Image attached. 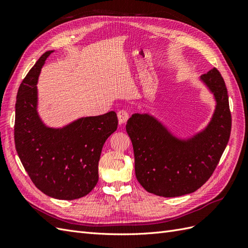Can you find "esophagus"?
Returning a JSON list of instances; mask_svg holds the SVG:
<instances>
[{"mask_svg":"<svg viewBox=\"0 0 248 248\" xmlns=\"http://www.w3.org/2000/svg\"><path fill=\"white\" fill-rule=\"evenodd\" d=\"M128 118H129V114L126 110L122 109V110H119L118 111V120H119V123L120 124L126 123V121H127V120H128Z\"/></svg>","mask_w":248,"mask_h":248,"instance_id":"obj_1","label":"esophagus"}]
</instances>
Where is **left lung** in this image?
<instances>
[{"instance_id": "8db88e82", "label": "left lung", "mask_w": 248, "mask_h": 248, "mask_svg": "<svg viewBox=\"0 0 248 248\" xmlns=\"http://www.w3.org/2000/svg\"><path fill=\"white\" fill-rule=\"evenodd\" d=\"M200 79L213 94L216 106L208 125L192 137L174 136L148 112L133 114L127 121L136 176L150 193L175 198L198 190L213 174L228 145L232 118L224 80L216 68Z\"/></svg>"}]
</instances>
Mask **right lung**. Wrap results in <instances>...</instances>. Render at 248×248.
<instances>
[{
  "instance_id": "obj_1",
  "label": "right lung",
  "mask_w": 248,
  "mask_h": 248,
  "mask_svg": "<svg viewBox=\"0 0 248 248\" xmlns=\"http://www.w3.org/2000/svg\"><path fill=\"white\" fill-rule=\"evenodd\" d=\"M46 51L19 86L16 104L14 141L19 159L35 186L58 200L87 196L98 182V162L104 142L117 130L115 111L82 117L61 128L42 122L37 81Z\"/></svg>"
}]
</instances>
